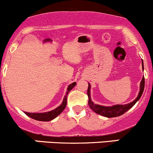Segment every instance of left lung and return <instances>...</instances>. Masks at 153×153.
<instances>
[{
  "instance_id": "obj_1",
  "label": "left lung",
  "mask_w": 153,
  "mask_h": 153,
  "mask_svg": "<svg viewBox=\"0 0 153 153\" xmlns=\"http://www.w3.org/2000/svg\"><path fill=\"white\" fill-rule=\"evenodd\" d=\"M142 67L143 69H144L143 61ZM90 87H91V86H90V84L89 83V86H88L87 90V95L88 97H89L88 104H89L90 108L92 109L93 111H94L95 113H97L100 115L104 116V117H108V118H111V117H119V116H121L123 115V114H125L127 111H128L131 108L133 107V106L135 105V103L140 99L144 89V77H143L142 80H141V81L140 91H139L138 97L136 98L135 100L131 102V103L126 104V105H116L114 106H111V107H105V106H102L93 103V102L91 100V97H90Z\"/></svg>"
}]
</instances>
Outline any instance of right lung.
Wrapping results in <instances>:
<instances>
[{
    "mask_svg": "<svg viewBox=\"0 0 153 153\" xmlns=\"http://www.w3.org/2000/svg\"><path fill=\"white\" fill-rule=\"evenodd\" d=\"M75 85H76V83L74 82V83H71V84L68 86V88H67V94H66V96L64 98L62 105H59V107L56 108L54 109V110L51 111H49V112H45V113H28V112H25V114L27 116H28V117H30V118L33 119V120H38V121L48 122V121H51V120H53L54 118H56L57 116H59L64 110L66 105H67V94H68L69 91H70V90H71L72 88L75 86Z\"/></svg>",
    "mask_w": 153,
    "mask_h": 153,
    "instance_id": "1",
    "label": "right lung"
}]
</instances>
